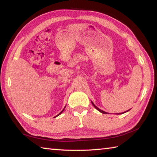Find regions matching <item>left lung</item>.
Segmentation results:
<instances>
[{"label":"left lung","instance_id":"obj_1","mask_svg":"<svg viewBox=\"0 0 157 157\" xmlns=\"http://www.w3.org/2000/svg\"><path fill=\"white\" fill-rule=\"evenodd\" d=\"M91 103H92V105H94V107L95 108V109H96L98 110V111H100V112H101V113H107V112H105V111H102V110H101V109H100L99 108H98V107H96V106H95V105H94V102H92V101H91ZM128 110V111H129ZM124 111V112H123V113H116V114H122V113H125V112H127V111Z\"/></svg>","mask_w":157,"mask_h":157}]
</instances>
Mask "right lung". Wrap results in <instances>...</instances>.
Returning a JSON list of instances; mask_svg holds the SVG:
<instances>
[{"mask_svg": "<svg viewBox=\"0 0 157 157\" xmlns=\"http://www.w3.org/2000/svg\"><path fill=\"white\" fill-rule=\"evenodd\" d=\"M65 108H66V106H65V107H64V109H65ZM64 109H63V110H62V111H61V112H60V113H59V114H58V115H57L56 116H55V117H54V118H56V117H57L58 116H59V115H60V114H61V113H62L63 112V110H64Z\"/></svg>", "mask_w": 157, "mask_h": 157, "instance_id": "1", "label": "right lung"}]
</instances>
